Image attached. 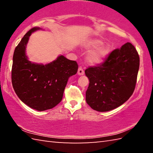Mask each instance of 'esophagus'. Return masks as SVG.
Returning <instances> with one entry per match:
<instances>
[{"mask_svg": "<svg viewBox=\"0 0 153 153\" xmlns=\"http://www.w3.org/2000/svg\"><path fill=\"white\" fill-rule=\"evenodd\" d=\"M77 74H78L79 76H82V75L84 74V70L82 69V67H79L78 71H77Z\"/></svg>", "mask_w": 153, "mask_h": 153, "instance_id": "1", "label": "esophagus"}]
</instances>
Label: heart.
<instances>
[{"label": "heart", "instance_id": "obj_1", "mask_svg": "<svg viewBox=\"0 0 153 153\" xmlns=\"http://www.w3.org/2000/svg\"><path fill=\"white\" fill-rule=\"evenodd\" d=\"M84 47L88 50L95 48L91 51L88 57V61L92 65L102 63L107 59L111 51L109 45L102 44V41L97 38H91L86 40L84 43Z\"/></svg>", "mask_w": 153, "mask_h": 153}]
</instances>
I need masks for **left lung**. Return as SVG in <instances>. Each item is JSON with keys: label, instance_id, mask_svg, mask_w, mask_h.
Here are the masks:
<instances>
[{"label": "left lung", "instance_id": "1", "mask_svg": "<svg viewBox=\"0 0 153 153\" xmlns=\"http://www.w3.org/2000/svg\"><path fill=\"white\" fill-rule=\"evenodd\" d=\"M139 66L138 52L127 42L111 52L104 63L87 68L85 74L90 81L86 92L87 104L100 112L123 105L135 89Z\"/></svg>", "mask_w": 153, "mask_h": 153}]
</instances>
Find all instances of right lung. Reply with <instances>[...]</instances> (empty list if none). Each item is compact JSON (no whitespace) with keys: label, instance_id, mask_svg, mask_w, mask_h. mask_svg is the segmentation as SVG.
Returning a JSON list of instances; mask_svg holds the SVG:
<instances>
[{"label":"right lung","instance_id":"1","mask_svg":"<svg viewBox=\"0 0 153 153\" xmlns=\"http://www.w3.org/2000/svg\"><path fill=\"white\" fill-rule=\"evenodd\" d=\"M33 27L25 33L15 49L11 81L15 93L28 107L39 111L55 107L63 98L69 77L77 71L78 65L63 55L50 63H33L27 59L25 48Z\"/></svg>","mask_w":153,"mask_h":153}]
</instances>
